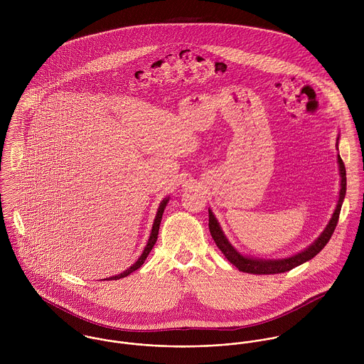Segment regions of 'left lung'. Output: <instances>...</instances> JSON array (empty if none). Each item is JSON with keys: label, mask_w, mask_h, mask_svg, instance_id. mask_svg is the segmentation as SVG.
<instances>
[{"label": "left lung", "mask_w": 364, "mask_h": 364, "mask_svg": "<svg viewBox=\"0 0 364 364\" xmlns=\"http://www.w3.org/2000/svg\"><path fill=\"white\" fill-rule=\"evenodd\" d=\"M338 141H339V134L336 137V149H338ZM338 165H339V175H341V191H339L336 208L333 210V214H332L331 220L328 221L326 227L323 228V231L306 250L297 252L296 255H290L287 258H279V259H263V258H254L250 255H244L228 241L218 220L213 214L211 208H208V228H210V234H211L215 245L218 247V250L223 252V255L227 259L230 260V263H232L235 267H238V270L245 272V273H252V274L284 273V272L294 269L296 266L303 264L307 260L312 259L315 255H318L321 252V250L331 240V237L335 231V227L338 224L341 208H342V203H343V199L346 195V169H345V164L339 154H338Z\"/></svg>", "instance_id": "1"}]
</instances>
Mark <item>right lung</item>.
<instances>
[{"mask_svg":"<svg viewBox=\"0 0 364 364\" xmlns=\"http://www.w3.org/2000/svg\"><path fill=\"white\" fill-rule=\"evenodd\" d=\"M168 202H169V196L168 198H165L161 203H159V206H158V210H156V218H154V223H153V228H151V232H150V238H149V241H147V245L144 247V251H143V254L140 255V258L136 260L129 269H126L124 272H122V273H119V274H116V276H112V277H106L104 280H117V279H123V277H126V276H129L132 272H134V270H137L143 263H144V260L147 259V257H149V254L151 252V250H153V247H154V244L156 242V238H158V230H159V224H161V220H162V214H164V210L166 208V205H168Z\"/></svg>","mask_w":364,"mask_h":364,"instance_id":"add662e5","label":"right lung"}]
</instances>
